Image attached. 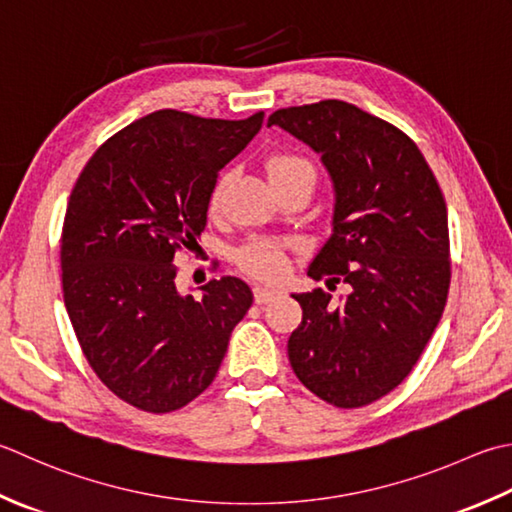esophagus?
Returning <instances> with one entry per match:
<instances>
[{
  "mask_svg": "<svg viewBox=\"0 0 512 512\" xmlns=\"http://www.w3.org/2000/svg\"><path fill=\"white\" fill-rule=\"evenodd\" d=\"M253 293H255V302L257 304H268V302H273L275 297L282 295V290H279V288H268V286H262V284H255Z\"/></svg>",
  "mask_w": 512,
  "mask_h": 512,
  "instance_id": "obj_1",
  "label": "esophagus"
}]
</instances>
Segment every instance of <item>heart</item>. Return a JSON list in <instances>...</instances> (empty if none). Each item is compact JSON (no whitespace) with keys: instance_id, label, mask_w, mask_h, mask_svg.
Instances as JSON below:
<instances>
[{"instance_id":"heart-1","label":"heart","mask_w":512,"mask_h":512,"mask_svg":"<svg viewBox=\"0 0 512 512\" xmlns=\"http://www.w3.org/2000/svg\"><path fill=\"white\" fill-rule=\"evenodd\" d=\"M266 173L270 177V182H273V186L286 184V182H290V179H299V177L313 179L315 182L313 164L295 153L270 155L266 162ZM226 184H228V175H222L217 179L213 193H210V206L219 204ZM237 264L253 277L275 279L284 273L282 246H279L277 242H270V239H255V242H248L246 246L239 248Z\"/></svg>"}]
</instances>
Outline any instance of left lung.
I'll use <instances>...</instances> for the list:
<instances>
[{"label": "left lung", "instance_id": "left-lung-1", "mask_svg": "<svg viewBox=\"0 0 512 512\" xmlns=\"http://www.w3.org/2000/svg\"><path fill=\"white\" fill-rule=\"evenodd\" d=\"M302 139L333 179V235L308 277L348 284L293 295L302 324L288 359L337 408L377 402L408 377L442 319L450 286L446 202L422 150L397 126L339 99L279 108L268 126Z\"/></svg>", "mask_w": 512, "mask_h": 512}]
</instances>
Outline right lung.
Segmentation results:
<instances>
[{
    "mask_svg": "<svg viewBox=\"0 0 512 512\" xmlns=\"http://www.w3.org/2000/svg\"><path fill=\"white\" fill-rule=\"evenodd\" d=\"M264 113L206 119L157 110L95 150L68 199L62 288L70 324L108 390L146 413H173L213 384L233 328L253 304L237 277L202 299L175 286L179 250L206 228L217 175Z\"/></svg>",
    "mask_w": 512,
    "mask_h": 512,
    "instance_id": "1",
    "label": "right lung"
}]
</instances>
